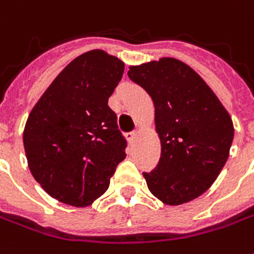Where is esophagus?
Segmentation results:
<instances>
[{"mask_svg":"<svg viewBox=\"0 0 254 254\" xmlns=\"http://www.w3.org/2000/svg\"><path fill=\"white\" fill-rule=\"evenodd\" d=\"M136 135H137V133H136V130H135V132H127V139L129 140V142H132V140H133V139L136 137Z\"/></svg>","mask_w":254,"mask_h":254,"instance_id":"esophagus-1","label":"esophagus"}]
</instances>
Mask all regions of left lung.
Returning <instances> with one entry per match:
<instances>
[{
    "label": "left lung",
    "mask_w": 254,
    "mask_h": 254,
    "mask_svg": "<svg viewBox=\"0 0 254 254\" xmlns=\"http://www.w3.org/2000/svg\"><path fill=\"white\" fill-rule=\"evenodd\" d=\"M127 75L154 104L162 154L154 170L143 173L150 192L167 205L199 197L229 156L235 130L228 111L205 81L177 59L130 66Z\"/></svg>",
    "instance_id": "8db88e82"
}]
</instances>
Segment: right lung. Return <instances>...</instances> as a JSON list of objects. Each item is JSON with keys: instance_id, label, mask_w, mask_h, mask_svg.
<instances>
[{"instance_id": "right-lung-1", "label": "right lung", "mask_w": 254, "mask_h": 254, "mask_svg": "<svg viewBox=\"0 0 254 254\" xmlns=\"http://www.w3.org/2000/svg\"><path fill=\"white\" fill-rule=\"evenodd\" d=\"M124 67L104 50L75 57L26 121L23 147L32 176L67 205L87 206L101 197L127 156V139L108 107Z\"/></svg>"}]
</instances>
